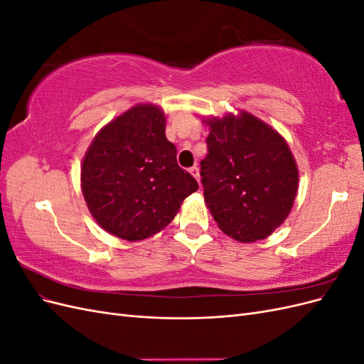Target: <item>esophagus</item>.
I'll use <instances>...</instances> for the list:
<instances>
[{
	"label": "esophagus",
	"mask_w": 364,
	"mask_h": 364,
	"mask_svg": "<svg viewBox=\"0 0 364 364\" xmlns=\"http://www.w3.org/2000/svg\"><path fill=\"white\" fill-rule=\"evenodd\" d=\"M190 173L194 176V178L197 179V182H199L200 181V171H199V167H196V165H194V167H191L190 168Z\"/></svg>",
	"instance_id": "34e87169"
}]
</instances>
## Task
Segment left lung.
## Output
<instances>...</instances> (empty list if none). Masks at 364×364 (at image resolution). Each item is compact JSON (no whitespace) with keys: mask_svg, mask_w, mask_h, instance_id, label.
I'll use <instances>...</instances> for the list:
<instances>
[{"mask_svg":"<svg viewBox=\"0 0 364 364\" xmlns=\"http://www.w3.org/2000/svg\"><path fill=\"white\" fill-rule=\"evenodd\" d=\"M209 126L200 162L205 203L218 228L240 243L267 238L289 217L299 170L287 141L246 111L202 118Z\"/></svg>","mask_w":364,"mask_h":364,"instance_id":"left-lung-1","label":"left lung"}]
</instances>
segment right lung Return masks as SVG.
Masks as SVG:
<instances>
[{
    "mask_svg": "<svg viewBox=\"0 0 364 364\" xmlns=\"http://www.w3.org/2000/svg\"><path fill=\"white\" fill-rule=\"evenodd\" d=\"M165 121L159 106L135 105L102 127L85 153L80 182L86 206L114 237L139 241L161 232L199 190L176 161Z\"/></svg>",
    "mask_w": 364,
    "mask_h": 364,
    "instance_id": "right-lung-1",
    "label": "right lung"
}]
</instances>
